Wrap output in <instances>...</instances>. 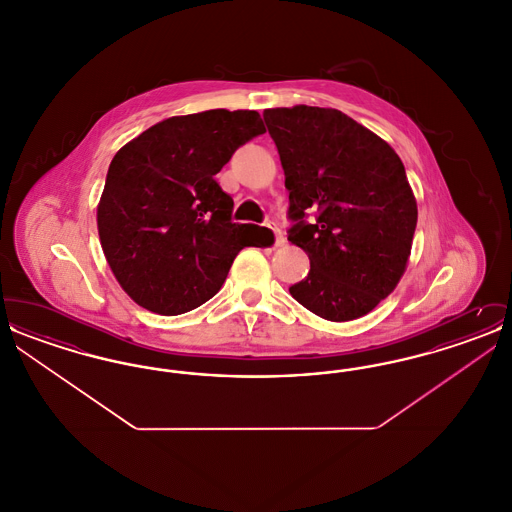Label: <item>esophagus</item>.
Returning <instances> with one entry per match:
<instances>
[{
	"instance_id": "1",
	"label": "esophagus",
	"mask_w": 512,
	"mask_h": 512,
	"mask_svg": "<svg viewBox=\"0 0 512 512\" xmlns=\"http://www.w3.org/2000/svg\"><path fill=\"white\" fill-rule=\"evenodd\" d=\"M268 228H270V230H272V234H274V245H276V247H282V245L286 244V238H284L282 230L278 228V224L268 222Z\"/></svg>"
}]
</instances>
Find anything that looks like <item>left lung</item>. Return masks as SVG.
<instances>
[{
	"mask_svg": "<svg viewBox=\"0 0 512 512\" xmlns=\"http://www.w3.org/2000/svg\"><path fill=\"white\" fill-rule=\"evenodd\" d=\"M290 192L288 240L311 270L290 293L332 322L365 317L401 280L416 201L399 155L338 109H265Z\"/></svg>",
	"mask_w": 512,
	"mask_h": 512,
	"instance_id": "left-lung-1",
	"label": "left lung"
}]
</instances>
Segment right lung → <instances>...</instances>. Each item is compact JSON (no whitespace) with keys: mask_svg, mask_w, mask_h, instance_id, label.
<instances>
[{"mask_svg":"<svg viewBox=\"0 0 512 512\" xmlns=\"http://www.w3.org/2000/svg\"><path fill=\"white\" fill-rule=\"evenodd\" d=\"M257 111L213 109L147 128L113 157L98 205L105 259L122 290L157 315L209 301L236 255L267 228L232 220L215 174L263 134Z\"/></svg>","mask_w":512,"mask_h":512,"instance_id":"1","label":"right lung"}]
</instances>
